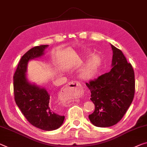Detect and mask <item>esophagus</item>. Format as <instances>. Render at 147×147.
Wrapping results in <instances>:
<instances>
[{
    "label": "esophagus",
    "instance_id": "obj_1",
    "mask_svg": "<svg viewBox=\"0 0 147 147\" xmlns=\"http://www.w3.org/2000/svg\"><path fill=\"white\" fill-rule=\"evenodd\" d=\"M71 92H75L76 93L80 94L81 92V87L80 85V83H78V81H72L69 82L67 84L62 88L59 94V96L58 98L61 101L62 104L64 103L65 101V96L66 95L67 93H69Z\"/></svg>",
    "mask_w": 147,
    "mask_h": 147
}]
</instances>
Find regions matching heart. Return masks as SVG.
<instances>
[{"label":"heart","mask_w":147,"mask_h":147,"mask_svg":"<svg viewBox=\"0 0 147 147\" xmlns=\"http://www.w3.org/2000/svg\"><path fill=\"white\" fill-rule=\"evenodd\" d=\"M96 69V58L93 56L81 72V77L83 79H89L93 77Z\"/></svg>","instance_id":"obj_1"}]
</instances>
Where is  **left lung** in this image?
I'll return each mask as SVG.
<instances>
[{
  "instance_id": "left-lung-1",
  "label": "left lung",
  "mask_w": 147,
  "mask_h": 147,
  "mask_svg": "<svg viewBox=\"0 0 147 147\" xmlns=\"http://www.w3.org/2000/svg\"><path fill=\"white\" fill-rule=\"evenodd\" d=\"M112 49V69L98 78L86 83L91 91L94 111L89 115L96 127H110L123 118L131 104L135 94V75L131 64L119 49Z\"/></svg>"
}]
</instances>
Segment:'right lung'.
<instances>
[{"label":"right lung","instance_id":"1","mask_svg":"<svg viewBox=\"0 0 147 147\" xmlns=\"http://www.w3.org/2000/svg\"><path fill=\"white\" fill-rule=\"evenodd\" d=\"M48 47H35L22 56L13 75V92L16 103L31 125L45 131H53L62 125L65 117L51 109L50 94L45 88L31 83L26 74L29 61L42 57Z\"/></svg>","mask_w":147,"mask_h":147}]
</instances>
